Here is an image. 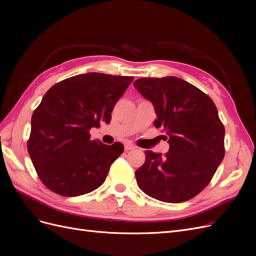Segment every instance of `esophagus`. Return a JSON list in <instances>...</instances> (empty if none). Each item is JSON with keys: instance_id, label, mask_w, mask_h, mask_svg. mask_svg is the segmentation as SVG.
I'll use <instances>...</instances> for the list:
<instances>
[{"instance_id": "esophagus-1", "label": "esophagus", "mask_w": 256, "mask_h": 256, "mask_svg": "<svg viewBox=\"0 0 256 256\" xmlns=\"http://www.w3.org/2000/svg\"><path fill=\"white\" fill-rule=\"evenodd\" d=\"M124 147H125V150H126V152L136 148V146H134V144H131V143H125V145H124Z\"/></svg>"}]
</instances>
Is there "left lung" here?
<instances>
[{
    "mask_svg": "<svg viewBox=\"0 0 256 256\" xmlns=\"http://www.w3.org/2000/svg\"><path fill=\"white\" fill-rule=\"evenodd\" d=\"M134 88L154 104V127L164 130L170 150L145 152L136 171L140 189L166 203H182L210 182L224 158L226 129L212 98L176 76L141 78Z\"/></svg>",
    "mask_w": 256,
    "mask_h": 256,
    "instance_id": "left-lung-1",
    "label": "left lung"
}]
</instances>
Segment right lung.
I'll use <instances>...</instances> for the list:
<instances>
[{
	"mask_svg": "<svg viewBox=\"0 0 256 256\" xmlns=\"http://www.w3.org/2000/svg\"><path fill=\"white\" fill-rule=\"evenodd\" d=\"M134 76L90 72L72 76L46 92L30 120L28 152L42 182L63 196L102 186L124 152L120 142L92 140L90 130L110 122L115 104Z\"/></svg>",
	"mask_w": 256,
	"mask_h": 256,
	"instance_id": "right-lung-1",
	"label": "right lung"
}]
</instances>
